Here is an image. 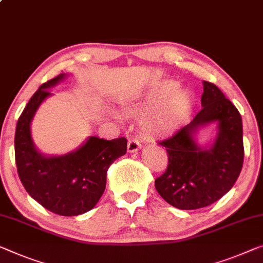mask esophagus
I'll use <instances>...</instances> for the list:
<instances>
[{
  "instance_id": "esophagus-1",
  "label": "esophagus",
  "mask_w": 263,
  "mask_h": 263,
  "mask_svg": "<svg viewBox=\"0 0 263 263\" xmlns=\"http://www.w3.org/2000/svg\"><path fill=\"white\" fill-rule=\"evenodd\" d=\"M140 148H141V141L139 139H135V137L129 139V141H128V152L129 153H135L139 151Z\"/></svg>"
}]
</instances>
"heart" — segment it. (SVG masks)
<instances>
[{"label":"heart","mask_w":263,"mask_h":263,"mask_svg":"<svg viewBox=\"0 0 263 263\" xmlns=\"http://www.w3.org/2000/svg\"><path fill=\"white\" fill-rule=\"evenodd\" d=\"M176 89V84L173 82L164 83L163 86L152 90L144 96L141 101L137 109L145 110V109L154 107L156 104L171 95ZM191 108V98L185 91H177L173 94L164 103L161 104L154 110H152L145 118V123L155 130H168L173 128L179 121L183 118L185 112Z\"/></svg>","instance_id":"heart-1"}]
</instances>
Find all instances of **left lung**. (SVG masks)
Here are the masks:
<instances>
[{
	"mask_svg": "<svg viewBox=\"0 0 263 263\" xmlns=\"http://www.w3.org/2000/svg\"><path fill=\"white\" fill-rule=\"evenodd\" d=\"M202 109L187 126L159 141L168 153V167L155 180L157 193L179 209H199L228 193L243 164L242 119L219 88L203 81ZM217 120L219 133L209 149H201L192 135L197 128Z\"/></svg>",
	"mask_w": 263,
	"mask_h": 263,
	"instance_id": "obj_1",
	"label": "left lung"
}]
</instances>
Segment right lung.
<instances>
[{
	"instance_id": "obj_1",
	"label": "right lung",
	"mask_w": 263,
	"mask_h": 263,
	"mask_svg": "<svg viewBox=\"0 0 263 263\" xmlns=\"http://www.w3.org/2000/svg\"><path fill=\"white\" fill-rule=\"evenodd\" d=\"M64 78L61 74L43 83L27 103L15 133V161L18 177L27 193L40 204L62 216L80 215L98 203L106 189L107 171L127 153V139L90 136L82 147L63 156H44L36 151L30 122L48 88Z\"/></svg>"
}]
</instances>
